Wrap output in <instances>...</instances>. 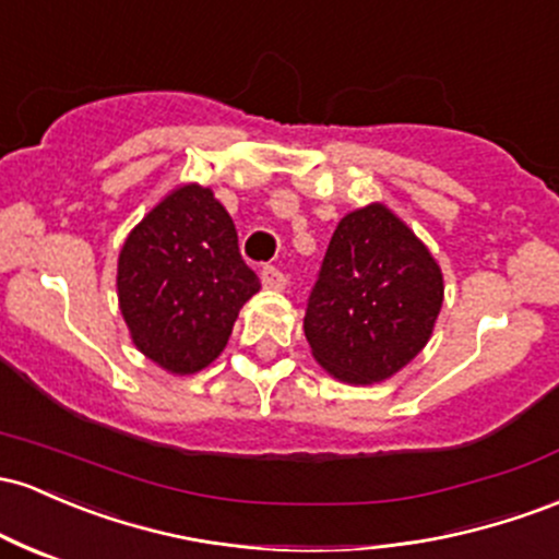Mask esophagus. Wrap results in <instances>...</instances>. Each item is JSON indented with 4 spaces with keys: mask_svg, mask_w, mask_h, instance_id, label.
Here are the masks:
<instances>
[{
    "mask_svg": "<svg viewBox=\"0 0 559 559\" xmlns=\"http://www.w3.org/2000/svg\"><path fill=\"white\" fill-rule=\"evenodd\" d=\"M262 286H265V289H273V292H284L286 289V275L281 273L278 267L267 265L265 270H262Z\"/></svg>",
    "mask_w": 559,
    "mask_h": 559,
    "instance_id": "esophagus-1",
    "label": "esophagus"
}]
</instances>
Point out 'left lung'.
Wrapping results in <instances>:
<instances>
[{"instance_id": "left-lung-1", "label": "left lung", "mask_w": 559, "mask_h": 559, "mask_svg": "<svg viewBox=\"0 0 559 559\" xmlns=\"http://www.w3.org/2000/svg\"><path fill=\"white\" fill-rule=\"evenodd\" d=\"M443 292L432 251L390 206L347 212L305 312L312 358L347 384L395 377L432 336Z\"/></svg>"}]
</instances>
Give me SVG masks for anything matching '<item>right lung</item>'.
<instances>
[{
  "mask_svg": "<svg viewBox=\"0 0 559 559\" xmlns=\"http://www.w3.org/2000/svg\"><path fill=\"white\" fill-rule=\"evenodd\" d=\"M257 292L230 214L199 182L171 188L119 251L116 294L132 345L175 377L219 358Z\"/></svg>",
  "mask_w": 559,
  "mask_h": 559,
  "instance_id": "add662e5",
  "label": "right lung"
}]
</instances>
